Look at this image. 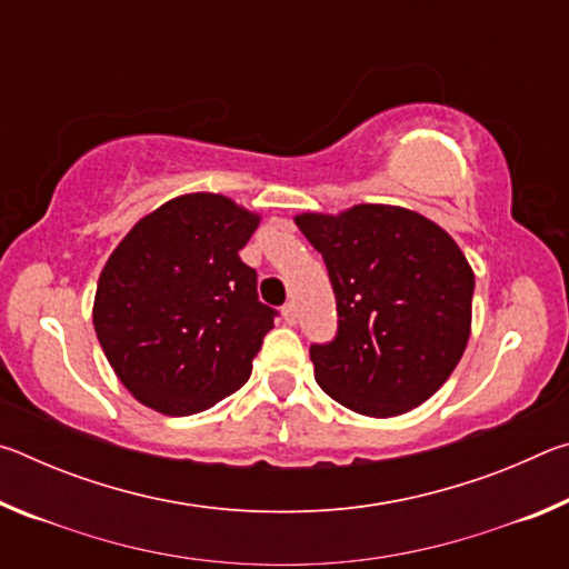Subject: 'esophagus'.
<instances>
[{"mask_svg": "<svg viewBox=\"0 0 569 569\" xmlns=\"http://www.w3.org/2000/svg\"><path fill=\"white\" fill-rule=\"evenodd\" d=\"M281 313H283V321H286L288 326L296 323V319H298V308H296L293 301H288V303L281 308Z\"/></svg>", "mask_w": 569, "mask_h": 569, "instance_id": "1", "label": "esophagus"}]
</instances>
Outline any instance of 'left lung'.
I'll list each match as a JSON object with an SVG mask.
<instances>
[{
	"mask_svg": "<svg viewBox=\"0 0 569 569\" xmlns=\"http://www.w3.org/2000/svg\"><path fill=\"white\" fill-rule=\"evenodd\" d=\"M319 250L339 329L311 343L319 387L366 417H397L445 383L469 341L475 273L437 223L393 206L296 216Z\"/></svg>",
	"mask_w": 569,
	"mask_h": 569,
	"instance_id": "8db88e82",
	"label": "left lung"
}]
</instances>
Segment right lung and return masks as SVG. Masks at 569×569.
Segmentation results:
<instances>
[{
    "mask_svg": "<svg viewBox=\"0 0 569 569\" xmlns=\"http://www.w3.org/2000/svg\"><path fill=\"white\" fill-rule=\"evenodd\" d=\"M258 216L213 192L160 206L104 263L92 323L134 399L168 417L216 407L250 377L276 308L240 261Z\"/></svg>",
    "mask_w": 569,
    "mask_h": 569,
    "instance_id": "right-lung-1",
    "label": "right lung"
}]
</instances>
